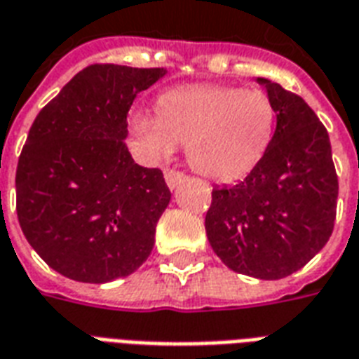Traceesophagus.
I'll list each match as a JSON object with an SVG mask.
<instances>
[{
	"label": "esophagus",
	"mask_w": 359,
	"mask_h": 359,
	"mask_svg": "<svg viewBox=\"0 0 359 359\" xmlns=\"http://www.w3.org/2000/svg\"><path fill=\"white\" fill-rule=\"evenodd\" d=\"M163 177H165V184H168L169 190H175V188L186 179L184 173H179V171H173V169H168V171L163 173Z\"/></svg>",
	"instance_id": "esophagus-1"
}]
</instances>
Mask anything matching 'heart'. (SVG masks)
<instances>
[{"mask_svg": "<svg viewBox=\"0 0 359 359\" xmlns=\"http://www.w3.org/2000/svg\"><path fill=\"white\" fill-rule=\"evenodd\" d=\"M130 131L149 160L169 158L186 144L196 171L233 180L258 165L275 131V107L259 90L191 84L165 92L158 113L131 114Z\"/></svg>", "mask_w": 359, "mask_h": 359, "instance_id": "1", "label": "heart"}]
</instances>
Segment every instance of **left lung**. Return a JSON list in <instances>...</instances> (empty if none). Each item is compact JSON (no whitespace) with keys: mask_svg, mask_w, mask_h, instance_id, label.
Here are the masks:
<instances>
[{"mask_svg":"<svg viewBox=\"0 0 359 359\" xmlns=\"http://www.w3.org/2000/svg\"><path fill=\"white\" fill-rule=\"evenodd\" d=\"M275 107L269 149L243 182L218 186L205 216L207 239L241 275L278 280L324 248L337 212L339 182L324 124L303 97L256 79Z\"/></svg>","mask_w":359,"mask_h":359,"instance_id":"obj_1","label":"left lung"}]
</instances>
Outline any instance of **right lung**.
Listing matches in <instances>:
<instances>
[{"label":"right lung","instance_id":"obj_1","mask_svg":"<svg viewBox=\"0 0 359 359\" xmlns=\"http://www.w3.org/2000/svg\"><path fill=\"white\" fill-rule=\"evenodd\" d=\"M165 73L90 65L29 128L16 168V215L32 248L71 280L128 277L152 252L171 191L160 169L137 165L124 141L137 94Z\"/></svg>","mask_w":359,"mask_h":359}]
</instances>
